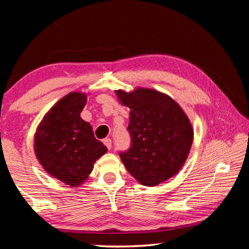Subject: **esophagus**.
<instances>
[{"label":"esophagus","mask_w":249,"mask_h":249,"mask_svg":"<svg viewBox=\"0 0 249 249\" xmlns=\"http://www.w3.org/2000/svg\"><path fill=\"white\" fill-rule=\"evenodd\" d=\"M103 142H104V145L107 147L108 150L112 148V140H109V138H105V140L103 141Z\"/></svg>","instance_id":"34e87169"}]
</instances>
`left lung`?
<instances>
[{"label":"left lung","mask_w":249,"mask_h":249,"mask_svg":"<svg viewBox=\"0 0 249 249\" xmlns=\"http://www.w3.org/2000/svg\"><path fill=\"white\" fill-rule=\"evenodd\" d=\"M119 102L130 108L132 145L120 157L138 182L155 187L178 174L190 153L193 128L176 101L162 92L136 88L115 90Z\"/></svg>","instance_id":"8db88e82"}]
</instances>
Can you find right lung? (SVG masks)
Returning a JSON list of instances; mask_svg holds the SVG:
<instances>
[{
	"mask_svg": "<svg viewBox=\"0 0 249 249\" xmlns=\"http://www.w3.org/2000/svg\"><path fill=\"white\" fill-rule=\"evenodd\" d=\"M87 93L70 92L46 113L34 140L36 158L45 171L69 187H79L107 151L80 116Z\"/></svg>",
	"mask_w": 249,
	"mask_h": 249,
	"instance_id": "right-lung-1",
	"label": "right lung"
}]
</instances>
